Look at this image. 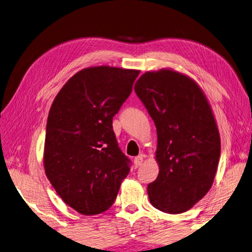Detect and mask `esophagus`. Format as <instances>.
I'll return each instance as SVG.
<instances>
[{
	"label": "esophagus",
	"mask_w": 252,
	"mask_h": 252,
	"mask_svg": "<svg viewBox=\"0 0 252 252\" xmlns=\"http://www.w3.org/2000/svg\"><path fill=\"white\" fill-rule=\"evenodd\" d=\"M142 162H143V157L142 156H138V157H135L134 159H133V163H134V167L135 168L141 167Z\"/></svg>",
	"instance_id": "1"
}]
</instances>
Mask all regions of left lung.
Returning a JSON list of instances; mask_svg holds the SVG:
<instances>
[{
  "instance_id": "1",
  "label": "left lung",
  "mask_w": 252,
  "mask_h": 252,
  "mask_svg": "<svg viewBox=\"0 0 252 252\" xmlns=\"http://www.w3.org/2000/svg\"><path fill=\"white\" fill-rule=\"evenodd\" d=\"M134 91L157 127L159 174L148 185L152 206L182 213L201 200L215 180L220 135L201 89L172 70L147 72Z\"/></svg>"
}]
</instances>
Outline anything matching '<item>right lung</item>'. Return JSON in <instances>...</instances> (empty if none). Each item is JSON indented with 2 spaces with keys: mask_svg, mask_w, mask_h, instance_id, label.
<instances>
[{
  "mask_svg": "<svg viewBox=\"0 0 252 252\" xmlns=\"http://www.w3.org/2000/svg\"><path fill=\"white\" fill-rule=\"evenodd\" d=\"M140 71L94 66L78 72L51 106L44 169L67 206L85 216L112 206L131 161L119 148L112 120Z\"/></svg>",
  "mask_w": 252,
  "mask_h": 252,
  "instance_id": "add662e5",
  "label": "right lung"
}]
</instances>
